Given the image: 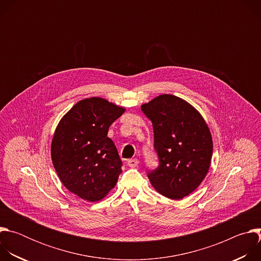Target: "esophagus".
I'll return each instance as SVG.
<instances>
[{
	"label": "esophagus",
	"mask_w": 261,
	"mask_h": 261,
	"mask_svg": "<svg viewBox=\"0 0 261 261\" xmlns=\"http://www.w3.org/2000/svg\"><path fill=\"white\" fill-rule=\"evenodd\" d=\"M138 163H139V161L137 159H129L127 162L129 167H136L138 165Z\"/></svg>",
	"instance_id": "34e87169"
}]
</instances>
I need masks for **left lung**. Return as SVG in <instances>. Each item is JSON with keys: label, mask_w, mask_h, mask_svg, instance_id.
<instances>
[{"label": "left lung", "mask_w": 261, "mask_h": 261, "mask_svg": "<svg viewBox=\"0 0 261 261\" xmlns=\"http://www.w3.org/2000/svg\"><path fill=\"white\" fill-rule=\"evenodd\" d=\"M154 129L159 166L147 172L153 187L171 199L192 193L204 179L212 160L213 140L198 111L173 95H160L141 105Z\"/></svg>", "instance_id": "left-lung-1"}]
</instances>
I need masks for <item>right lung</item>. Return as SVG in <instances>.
<instances>
[{
  "label": "right lung",
  "instance_id": "add662e5",
  "mask_svg": "<svg viewBox=\"0 0 261 261\" xmlns=\"http://www.w3.org/2000/svg\"><path fill=\"white\" fill-rule=\"evenodd\" d=\"M124 113L123 107L92 97L77 102L62 118L51 142V160L70 192L98 201L115 187L123 163L107 133Z\"/></svg>",
  "mask_w": 261,
  "mask_h": 261
}]
</instances>
